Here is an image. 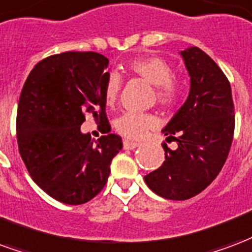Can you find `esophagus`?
<instances>
[{"instance_id":"34e87169","label":"esophagus","mask_w":252,"mask_h":252,"mask_svg":"<svg viewBox=\"0 0 252 252\" xmlns=\"http://www.w3.org/2000/svg\"><path fill=\"white\" fill-rule=\"evenodd\" d=\"M123 144H124V148H126V150H135L136 147H139V143H135V141H129V140H124V143H123Z\"/></svg>"}]
</instances>
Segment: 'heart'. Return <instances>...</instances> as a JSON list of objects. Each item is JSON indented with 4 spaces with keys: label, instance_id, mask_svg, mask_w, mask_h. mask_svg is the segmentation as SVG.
Wrapping results in <instances>:
<instances>
[{
    "label": "heart",
    "instance_id": "b5f03b06",
    "mask_svg": "<svg viewBox=\"0 0 252 252\" xmlns=\"http://www.w3.org/2000/svg\"><path fill=\"white\" fill-rule=\"evenodd\" d=\"M128 74L140 77L154 85L152 98L161 108H173L182 97V85L172 74V66L167 60L154 55L136 56L126 64ZM123 88V79L117 72H109L104 83V100L107 105H115ZM156 126V117L150 112H126L115 120L117 133L131 140H139Z\"/></svg>",
    "mask_w": 252,
    "mask_h": 252
}]
</instances>
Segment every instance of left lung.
Segmentation results:
<instances>
[{"instance_id":"left-lung-1","label":"left lung","mask_w":252,"mask_h":252,"mask_svg":"<svg viewBox=\"0 0 252 252\" xmlns=\"http://www.w3.org/2000/svg\"><path fill=\"white\" fill-rule=\"evenodd\" d=\"M191 88L187 100L163 133L176 150L163 143L165 160L145 175L159 196L186 200L200 193L223 168L230 152L235 113L230 81L218 64L196 46L182 52Z\"/></svg>"}]
</instances>
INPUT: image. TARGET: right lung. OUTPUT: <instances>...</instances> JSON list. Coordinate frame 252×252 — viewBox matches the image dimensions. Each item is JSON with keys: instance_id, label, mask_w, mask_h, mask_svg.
<instances>
[{"instance_id": "right-lung-1", "label": "right lung", "mask_w": 252, "mask_h": 252, "mask_svg": "<svg viewBox=\"0 0 252 252\" xmlns=\"http://www.w3.org/2000/svg\"><path fill=\"white\" fill-rule=\"evenodd\" d=\"M108 59L96 52H64L41 60L22 87L17 143L33 182L65 204H84L107 184L112 159L123 148L119 135L93 143L80 126L92 113L109 132L104 100Z\"/></svg>"}]
</instances>
